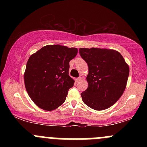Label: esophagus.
Segmentation results:
<instances>
[{"mask_svg":"<svg viewBox=\"0 0 147 147\" xmlns=\"http://www.w3.org/2000/svg\"><path fill=\"white\" fill-rule=\"evenodd\" d=\"M84 79V77L82 75H80L79 76V77H78V78L77 79V82H81V81H82V79Z\"/></svg>","mask_w":147,"mask_h":147,"instance_id":"34e87169","label":"esophagus"}]
</instances>
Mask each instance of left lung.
<instances>
[{
    "label": "left lung",
    "instance_id": "obj_1",
    "mask_svg": "<svg viewBox=\"0 0 147 147\" xmlns=\"http://www.w3.org/2000/svg\"><path fill=\"white\" fill-rule=\"evenodd\" d=\"M79 54L88 65V88L82 100L96 111L109 109L126 88L129 67L119 52L105 48H80Z\"/></svg>",
    "mask_w": 147,
    "mask_h": 147
}]
</instances>
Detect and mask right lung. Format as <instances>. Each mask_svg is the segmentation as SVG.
<instances>
[{
    "mask_svg": "<svg viewBox=\"0 0 147 147\" xmlns=\"http://www.w3.org/2000/svg\"><path fill=\"white\" fill-rule=\"evenodd\" d=\"M77 52L76 48L48 45L30 57L24 73L25 86L40 109L53 111L65 102L75 82L69 76V62Z\"/></svg>",
    "mask_w": 147,
    "mask_h": 147,
    "instance_id": "add662e5",
    "label": "right lung"
}]
</instances>
